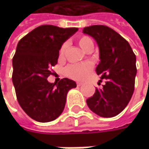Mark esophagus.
Here are the masks:
<instances>
[{
	"label": "esophagus",
	"instance_id": "34e87169",
	"mask_svg": "<svg viewBox=\"0 0 149 149\" xmlns=\"http://www.w3.org/2000/svg\"><path fill=\"white\" fill-rule=\"evenodd\" d=\"M81 85H82V83H80V82H77L78 87H79V86H81Z\"/></svg>",
	"mask_w": 149,
	"mask_h": 149
}]
</instances>
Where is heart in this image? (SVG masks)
Returning a JSON list of instances; mask_svg holds the SVG:
<instances>
[{
  "mask_svg": "<svg viewBox=\"0 0 149 149\" xmlns=\"http://www.w3.org/2000/svg\"><path fill=\"white\" fill-rule=\"evenodd\" d=\"M78 44L81 49L85 51L87 47L89 45H93L91 39L88 36H80L78 39ZM66 49H67V44L64 43L60 49V57H63L65 55ZM93 69V64L91 62H84L81 64H72L68 65L65 70V74L67 77L70 78L74 80H84L88 76L89 72Z\"/></svg>",
  "mask_w": 149,
  "mask_h": 149,
  "instance_id": "1",
  "label": "heart"
}]
</instances>
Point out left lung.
<instances>
[{
  "instance_id": "obj_1",
  "label": "left lung",
  "mask_w": 149,
  "mask_h": 149,
  "mask_svg": "<svg viewBox=\"0 0 149 149\" xmlns=\"http://www.w3.org/2000/svg\"><path fill=\"white\" fill-rule=\"evenodd\" d=\"M83 33L97 42L100 62L96 73L106 80L103 88H96L86 103L90 110L100 117H114L125 109L134 94L136 56L129 42L108 26H88L84 28Z\"/></svg>"
}]
</instances>
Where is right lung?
<instances>
[{
  "mask_svg": "<svg viewBox=\"0 0 149 149\" xmlns=\"http://www.w3.org/2000/svg\"><path fill=\"white\" fill-rule=\"evenodd\" d=\"M78 28L44 25L34 29L18 42L12 65V82L18 103L26 113L40 123L53 121L65 109L66 96L76 83L64 78L49 83L52 66L58 62L61 45Z\"/></svg>",
  "mask_w": 149,
  "mask_h": 149,
  "instance_id": "right-lung-1",
  "label": "right lung"
}]
</instances>
